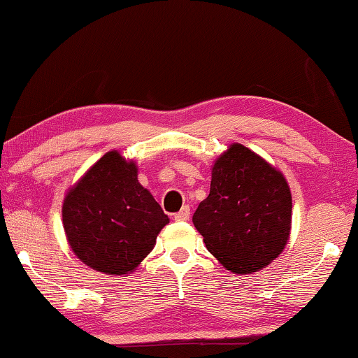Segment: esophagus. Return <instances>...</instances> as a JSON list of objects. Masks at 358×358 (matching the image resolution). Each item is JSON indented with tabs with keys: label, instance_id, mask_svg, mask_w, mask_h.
<instances>
[{
	"label": "esophagus",
	"instance_id": "1",
	"mask_svg": "<svg viewBox=\"0 0 358 358\" xmlns=\"http://www.w3.org/2000/svg\"><path fill=\"white\" fill-rule=\"evenodd\" d=\"M173 219L177 220V222H185V220H188L189 219V208H188V206H183L181 210H178V213L173 215Z\"/></svg>",
	"mask_w": 358,
	"mask_h": 358
}]
</instances>
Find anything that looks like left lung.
I'll return each instance as SVG.
<instances>
[{"instance_id":"obj_1","label":"left lung","mask_w":358,"mask_h":358,"mask_svg":"<svg viewBox=\"0 0 358 358\" xmlns=\"http://www.w3.org/2000/svg\"><path fill=\"white\" fill-rule=\"evenodd\" d=\"M196 230L225 269L251 274L285 248L292 194L278 169L238 143L213 165L209 196L193 215Z\"/></svg>"}]
</instances>
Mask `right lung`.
<instances>
[{"label":"right lung","instance_id":"add662e5","mask_svg":"<svg viewBox=\"0 0 358 358\" xmlns=\"http://www.w3.org/2000/svg\"><path fill=\"white\" fill-rule=\"evenodd\" d=\"M169 224L154 196L138 181V167L118 150L100 157L63 203V227L74 255L99 273H133Z\"/></svg>","mask_w":358,"mask_h":358}]
</instances>
